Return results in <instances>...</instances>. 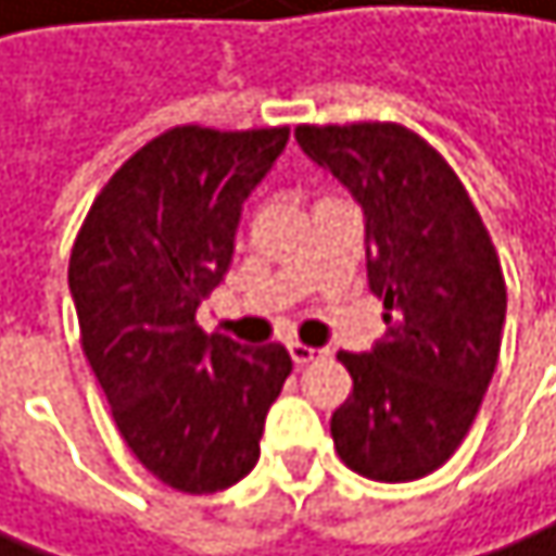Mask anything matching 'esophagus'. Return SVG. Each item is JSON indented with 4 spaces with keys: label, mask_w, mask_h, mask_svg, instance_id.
<instances>
[{
    "label": "esophagus",
    "mask_w": 556,
    "mask_h": 556,
    "mask_svg": "<svg viewBox=\"0 0 556 556\" xmlns=\"http://www.w3.org/2000/svg\"><path fill=\"white\" fill-rule=\"evenodd\" d=\"M288 351L294 357V365H312V361H318L325 351L312 348V344H304V341H288Z\"/></svg>",
    "instance_id": "1"
}]
</instances>
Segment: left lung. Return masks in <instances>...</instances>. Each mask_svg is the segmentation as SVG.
I'll return each instance as SVG.
<instances>
[{
	"label": "left lung",
	"instance_id": "obj_1",
	"mask_svg": "<svg viewBox=\"0 0 556 556\" xmlns=\"http://www.w3.org/2000/svg\"><path fill=\"white\" fill-rule=\"evenodd\" d=\"M304 155L365 212L368 285L384 338L341 351L354 388L331 414L338 457L371 481L438 470L467 438L494 378L507 285L467 188L418 131L397 122L298 125Z\"/></svg>",
	"mask_w": 556,
	"mask_h": 556
}]
</instances>
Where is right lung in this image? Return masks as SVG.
Returning a JSON list of instances; mask_svg holds the SVG:
<instances>
[{"label":"right lung","instance_id":"obj_1","mask_svg":"<svg viewBox=\"0 0 556 556\" xmlns=\"http://www.w3.org/2000/svg\"><path fill=\"white\" fill-rule=\"evenodd\" d=\"M288 142V125H175L96 195L68 258L81 351L118 434L146 470L215 494L255 467L265 414L291 375L281 344L205 334L199 304L225 278L241 205Z\"/></svg>","mask_w":556,"mask_h":556}]
</instances>
